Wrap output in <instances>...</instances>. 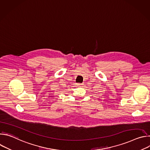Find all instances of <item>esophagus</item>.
<instances>
[{
    "label": "esophagus",
    "mask_w": 150,
    "mask_h": 150,
    "mask_svg": "<svg viewBox=\"0 0 150 150\" xmlns=\"http://www.w3.org/2000/svg\"><path fill=\"white\" fill-rule=\"evenodd\" d=\"M77 85H78V87H82V85H83V84H82V83H78Z\"/></svg>",
    "instance_id": "1"
}]
</instances>
